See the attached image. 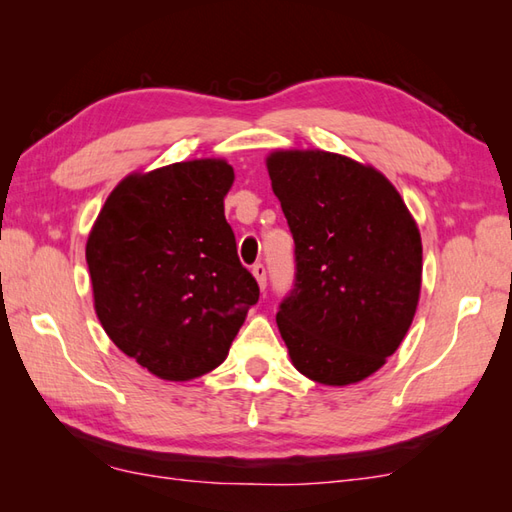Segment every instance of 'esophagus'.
I'll return each instance as SVG.
<instances>
[{
    "mask_svg": "<svg viewBox=\"0 0 512 512\" xmlns=\"http://www.w3.org/2000/svg\"><path fill=\"white\" fill-rule=\"evenodd\" d=\"M253 277L257 279L259 288L266 290V266H264V264H255V266H253Z\"/></svg>",
    "mask_w": 512,
    "mask_h": 512,
    "instance_id": "1",
    "label": "esophagus"
}]
</instances>
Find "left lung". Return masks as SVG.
<instances>
[{
	"mask_svg": "<svg viewBox=\"0 0 512 512\" xmlns=\"http://www.w3.org/2000/svg\"><path fill=\"white\" fill-rule=\"evenodd\" d=\"M266 169L295 237V290L277 312L290 361L314 383H361L398 350L416 314L418 224L372 165L273 149Z\"/></svg>",
	"mask_w": 512,
	"mask_h": 512,
	"instance_id": "obj_1",
	"label": "left lung"
}]
</instances>
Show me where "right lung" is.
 Returning a JSON list of instances; mask_svg holds the SVG:
<instances>
[{
    "label": "right lung",
    "instance_id": "obj_1",
    "mask_svg": "<svg viewBox=\"0 0 512 512\" xmlns=\"http://www.w3.org/2000/svg\"><path fill=\"white\" fill-rule=\"evenodd\" d=\"M233 180L224 158L132 171L88 235L96 317L118 350L162 380L220 367L259 299L224 217Z\"/></svg>",
    "mask_w": 512,
    "mask_h": 512
}]
</instances>
